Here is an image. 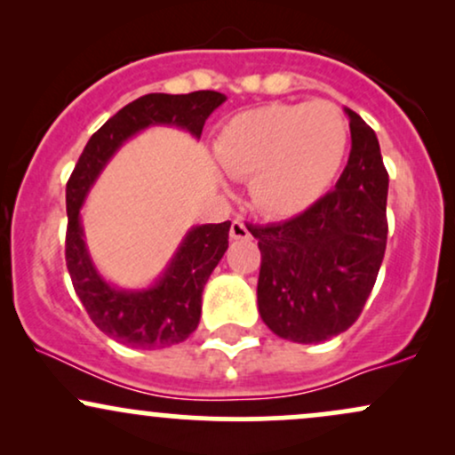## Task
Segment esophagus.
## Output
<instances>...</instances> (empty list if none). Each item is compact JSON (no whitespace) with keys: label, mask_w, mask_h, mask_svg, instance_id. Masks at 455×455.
I'll use <instances>...</instances> for the list:
<instances>
[{"label":"esophagus","mask_w":455,"mask_h":455,"mask_svg":"<svg viewBox=\"0 0 455 455\" xmlns=\"http://www.w3.org/2000/svg\"><path fill=\"white\" fill-rule=\"evenodd\" d=\"M231 239H250V228L242 218H235L231 222Z\"/></svg>","instance_id":"34e87169"}]
</instances>
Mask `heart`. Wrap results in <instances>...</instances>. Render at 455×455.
Segmentation results:
<instances>
[{"instance_id": "heart-1", "label": "heart", "mask_w": 455, "mask_h": 455, "mask_svg": "<svg viewBox=\"0 0 455 455\" xmlns=\"http://www.w3.org/2000/svg\"><path fill=\"white\" fill-rule=\"evenodd\" d=\"M348 148V122L336 104H267L224 124L213 154L235 180H250L265 216L291 218L327 192Z\"/></svg>"}]
</instances>
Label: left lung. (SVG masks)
I'll list each match as a JSON object with an SVG mask.
<instances>
[{"mask_svg": "<svg viewBox=\"0 0 455 455\" xmlns=\"http://www.w3.org/2000/svg\"><path fill=\"white\" fill-rule=\"evenodd\" d=\"M351 154L336 188L259 239V312L275 336L318 344L362 315L387 245L389 177L374 130L351 108Z\"/></svg>", "mask_w": 455, "mask_h": 455, "instance_id": "obj_1", "label": "left lung"}]
</instances>
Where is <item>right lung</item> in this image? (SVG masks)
Masks as SVG:
<instances>
[{
	"label": "right lung",
	"mask_w": 455,
	"mask_h": 455,
	"mask_svg": "<svg viewBox=\"0 0 455 455\" xmlns=\"http://www.w3.org/2000/svg\"><path fill=\"white\" fill-rule=\"evenodd\" d=\"M227 96L192 92L181 96L148 93L126 104L87 140L66 186V265L83 307L100 331L113 340L143 351L184 342L201 321L203 289L228 248L231 222L192 227L173 259L148 289H119L96 269L85 245L81 207L119 148L151 126H173L201 139L207 117Z\"/></svg>",
	"instance_id": "1"
}]
</instances>
